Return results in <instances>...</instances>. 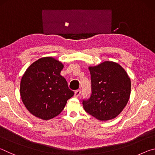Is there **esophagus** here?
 Returning a JSON list of instances; mask_svg holds the SVG:
<instances>
[{
  "label": "esophagus",
  "mask_w": 155,
  "mask_h": 155,
  "mask_svg": "<svg viewBox=\"0 0 155 155\" xmlns=\"http://www.w3.org/2000/svg\"><path fill=\"white\" fill-rule=\"evenodd\" d=\"M81 90H76L75 91V92H74V97H76V98H77V97H78L80 96V94H81Z\"/></svg>",
  "instance_id": "esophagus-1"
}]
</instances>
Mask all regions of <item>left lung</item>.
I'll return each instance as SVG.
<instances>
[{
    "mask_svg": "<svg viewBox=\"0 0 155 155\" xmlns=\"http://www.w3.org/2000/svg\"><path fill=\"white\" fill-rule=\"evenodd\" d=\"M91 74V94L83 100L85 111L101 121L115 118L122 111L130 98L131 83L120 64L104 61L88 68Z\"/></svg>",
    "mask_w": 155,
    "mask_h": 155,
    "instance_id": "1",
    "label": "left lung"
}]
</instances>
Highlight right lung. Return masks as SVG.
I'll return each mask as SVG.
<instances>
[{
    "instance_id": "right-lung-1",
    "label": "right lung",
    "mask_w": 155,
    "mask_h": 155,
    "mask_svg": "<svg viewBox=\"0 0 155 155\" xmlns=\"http://www.w3.org/2000/svg\"><path fill=\"white\" fill-rule=\"evenodd\" d=\"M63 68L61 62L46 57L33 62L23 74L21 98L28 111L35 117L44 120L56 117L74 95L66 80L60 74Z\"/></svg>"
}]
</instances>
